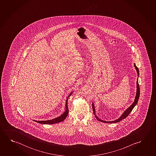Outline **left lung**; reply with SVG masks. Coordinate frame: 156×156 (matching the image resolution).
<instances>
[{"label":"left lung","instance_id":"obj_1","mask_svg":"<svg viewBox=\"0 0 156 156\" xmlns=\"http://www.w3.org/2000/svg\"><path fill=\"white\" fill-rule=\"evenodd\" d=\"M134 67H135V69H136V71H137V73H138V76H139V69H138V68L136 67V66L135 65V64H134ZM136 84H137V86H136V87H136V88H137V90H136V96H135L134 102H133L132 105H130L129 107L128 108L127 110L125 111V112L123 113V114L121 115V116L120 118H119L117 120H114V121H105L100 120V119L98 118L97 116H96V115L95 114L96 113H95V109H94V105L92 103V109H93V111H94V115H95V117L97 119V120H98V121H100L101 122H102L116 123L119 122V121H121V120H122L123 119H125L126 117H127L128 115H129V114H130V112L133 110V109L134 108V107H135V105L137 104L138 100H139V96H140V87H139V83H138V80L137 81V82H136Z\"/></svg>","mask_w":156,"mask_h":156}]
</instances>
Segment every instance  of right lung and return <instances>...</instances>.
<instances>
[{"instance_id": "add662e5", "label": "right lung", "mask_w": 156, "mask_h": 156, "mask_svg": "<svg viewBox=\"0 0 156 156\" xmlns=\"http://www.w3.org/2000/svg\"><path fill=\"white\" fill-rule=\"evenodd\" d=\"M71 94L72 92L69 94V97H67V98L66 102V110L62 115H61L60 116H59L58 118L54 119L53 120H47V121H35L41 123V124H49V125H50V124H54V123L60 122L62 121H64L66 118L67 116L69 114V108H68V105H67V101H68L69 96H71Z\"/></svg>"}]
</instances>
